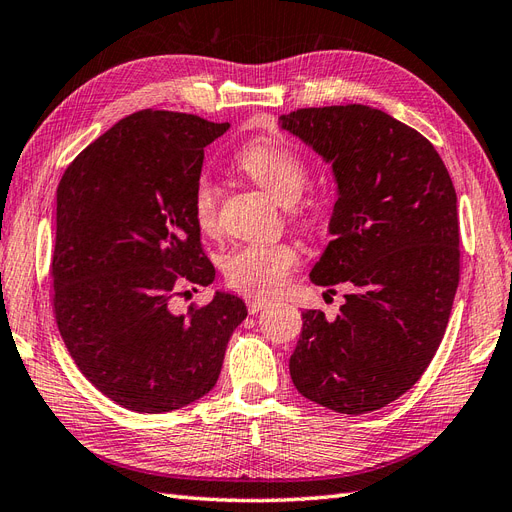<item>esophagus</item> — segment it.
<instances>
[{"mask_svg": "<svg viewBox=\"0 0 512 512\" xmlns=\"http://www.w3.org/2000/svg\"><path fill=\"white\" fill-rule=\"evenodd\" d=\"M267 305H271V301L267 299H247V309H250V314H258L260 309H265Z\"/></svg>", "mask_w": 512, "mask_h": 512, "instance_id": "34e87169", "label": "esophagus"}]
</instances>
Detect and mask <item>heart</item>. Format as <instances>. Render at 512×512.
Returning a JSON list of instances; mask_svg holds the SVG:
<instances>
[{"mask_svg":"<svg viewBox=\"0 0 512 512\" xmlns=\"http://www.w3.org/2000/svg\"><path fill=\"white\" fill-rule=\"evenodd\" d=\"M235 162L284 207L297 203L307 188L305 162L275 138L247 143L239 149ZM192 215L203 232L218 228V188L209 175H200L194 183ZM297 262L299 254L288 243H245L224 258V275L235 290L254 297H273L286 288Z\"/></svg>","mask_w":512,"mask_h":512,"instance_id":"heart-1","label":"heart"}]
</instances>
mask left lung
I'll list each match as a JSON object with an SVG mask.
<instances>
[{
    "label": "left lung",
    "instance_id": "8db88e82",
    "mask_svg": "<svg viewBox=\"0 0 512 512\" xmlns=\"http://www.w3.org/2000/svg\"><path fill=\"white\" fill-rule=\"evenodd\" d=\"M280 128L331 164L333 241L309 280L350 284L335 320L305 309L290 378L316 404L365 414L404 395L436 354L459 284L457 194L438 151L365 104L301 108Z\"/></svg>",
    "mask_w": 512,
    "mask_h": 512
}]
</instances>
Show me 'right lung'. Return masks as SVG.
<instances>
[{"mask_svg": "<svg viewBox=\"0 0 512 512\" xmlns=\"http://www.w3.org/2000/svg\"><path fill=\"white\" fill-rule=\"evenodd\" d=\"M228 128L185 113H134L59 181L57 327L83 376L132 412L164 414L207 395L247 316L237 294L222 290L188 316L170 309L181 288L215 280L192 194L205 147Z\"/></svg>", "mask_w": 512, "mask_h": 512, "instance_id": "right-lung-1", "label": "right lung"}]
</instances>
